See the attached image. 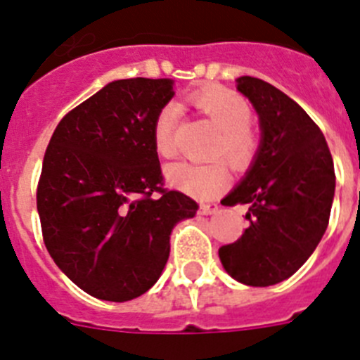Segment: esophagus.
<instances>
[{"label": "esophagus", "instance_id": "34e87169", "mask_svg": "<svg viewBox=\"0 0 360 360\" xmlns=\"http://www.w3.org/2000/svg\"><path fill=\"white\" fill-rule=\"evenodd\" d=\"M218 211V203H202V205H200V214H216Z\"/></svg>", "mask_w": 360, "mask_h": 360}]
</instances>
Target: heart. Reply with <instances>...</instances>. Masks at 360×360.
<instances>
[{"label": "heart", "mask_w": 360, "mask_h": 360, "mask_svg": "<svg viewBox=\"0 0 360 360\" xmlns=\"http://www.w3.org/2000/svg\"><path fill=\"white\" fill-rule=\"evenodd\" d=\"M189 101L218 128L209 157H224L232 165L249 164L257 151V139L249 126L252 119L249 103L236 91L225 88L200 90L191 95ZM178 119L180 111L174 104H165L157 113V119L153 122V146L160 157L171 158L176 153L174 131ZM165 174L171 186L198 198H212L229 184V169L221 160L209 164L176 162L167 167Z\"/></svg>", "instance_id": "b5f03b06"}]
</instances>
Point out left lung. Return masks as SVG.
Instances as JSON below:
<instances>
[{
	"instance_id": "obj_1",
	"label": "left lung",
	"mask_w": 360,
	"mask_h": 360,
	"mask_svg": "<svg viewBox=\"0 0 360 360\" xmlns=\"http://www.w3.org/2000/svg\"><path fill=\"white\" fill-rule=\"evenodd\" d=\"M262 124V146L243 182L224 205H249V227L219 247L236 281L270 287L301 269L328 227L335 193L332 153L323 131L288 95L256 77L238 79Z\"/></svg>"
}]
</instances>
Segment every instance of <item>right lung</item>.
<instances>
[{
  "label": "right lung",
  "mask_w": 360,
  "mask_h": 360,
  "mask_svg": "<svg viewBox=\"0 0 360 360\" xmlns=\"http://www.w3.org/2000/svg\"><path fill=\"white\" fill-rule=\"evenodd\" d=\"M169 79H120L57 124L37 182L43 241L86 294L129 301L157 283L174 225L198 203L165 189L153 122Z\"/></svg>",
  "instance_id": "add662e5"
}]
</instances>
